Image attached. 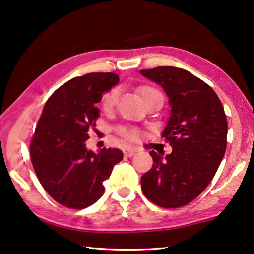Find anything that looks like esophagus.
<instances>
[{
  "label": "esophagus",
  "mask_w": 254,
  "mask_h": 254,
  "mask_svg": "<svg viewBox=\"0 0 254 254\" xmlns=\"http://www.w3.org/2000/svg\"><path fill=\"white\" fill-rule=\"evenodd\" d=\"M135 153H137V151L133 148H127L124 149V155L127 156V158H132V156L135 155Z\"/></svg>",
  "instance_id": "obj_1"
}]
</instances>
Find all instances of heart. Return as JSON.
<instances>
[{"instance_id":"b5f03b06","label":"heart","mask_w":254,"mask_h":254,"mask_svg":"<svg viewBox=\"0 0 254 254\" xmlns=\"http://www.w3.org/2000/svg\"><path fill=\"white\" fill-rule=\"evenodd\" d=\"M156 93H159V92L152 87L146 86V87L140 88V94L144 100H146L148 96H151L153 94H156ZM117 96H119V90H116V88L115 90H112L109 93H107L105 99H103V107H105L106 109L112 108V107L115 105ZM126 135L130 139H137L139 137V133H138V131L133 130V128H127V130L126 131Z\"/></svg>"}]
</instances>
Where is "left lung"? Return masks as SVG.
<instances>
[{"instance_id":"8db88e82","label":"left lung","mask_w":254,"mask_h":254,"mask_svg":"<svg viewBox=\"0 0 254 254\" xmlns=\"http://www.w3.org/2000/svg\"><path fill=\"white\" fill-rule=\"evenodd\" d=\"M140 73L160 85L169 99L170 116L161 137L173 148L167 155L149 153L153 167L141 176L142 192L160 207H182L205 190L222 161L226 114L212 87L187 70L158 66Z\"/></svg>"}]
</instances>
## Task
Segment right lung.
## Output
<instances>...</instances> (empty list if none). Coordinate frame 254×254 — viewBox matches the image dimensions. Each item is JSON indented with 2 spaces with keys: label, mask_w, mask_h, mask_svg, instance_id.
<instances>
[{
  "label": "right lung",
  "mask_w": 254,
  "mask_h": 254,
  "mask_svg": "<svg viewBox=\"0 0 254 254\" xmlns=\"http://www.w3.org/2000/svg\"><path fill=\"white\" fill-rule=\"evenodd\" d=\"M113 72H92L66 81L49 96L30 145L34 171L47 193L61 205L81 209L105 192L103 181L123 153L86 147L88 130L95 126L102 94L119 84Z\"/></svg>",
  "instance_id": "1"
}]
</instances>
